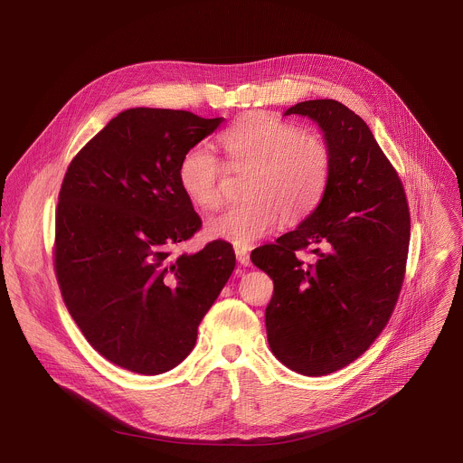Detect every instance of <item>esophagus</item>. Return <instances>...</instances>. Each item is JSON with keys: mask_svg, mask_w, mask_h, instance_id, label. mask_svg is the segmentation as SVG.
<instances>
[{"mask_svg": "<svg viewBox=\"0 0 463 463\" xmlns=\"http://www.w3.org/2000/svg\"><path fill=\"white\" fill-rule=\"evenodd\" d=\"M234 252H236V258H238V261L241 263V266H249V263H250V256H249L247 249H243V247H236V249H234Z\"/></svg>", "mask_w": 463, "mask_h": 463, "instance_id": "obj_1", "label": "esophagus"}]
</instances>
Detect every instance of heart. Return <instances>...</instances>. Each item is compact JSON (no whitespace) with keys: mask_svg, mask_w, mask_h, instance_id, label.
I'll list each match as a JSON object with an SVG mask.
<instances>
[{"mask_svg":"<svg viewBox=\"0 0 463 463\" xmlns=\"http://www.w3.org/2000/svg\"><path fill=\"white\" fill-rule=\"evenodd\" d=\"M231 170H249L243 183L247 200L229 205L207 220V234L236 247H249L273 232L280 218L298 222L322 202L332 175L327 143L273 115L240 118L220 136ZM223 163L207 146L186 150L177 179L188 200L213 209L222 202Z\"/></svg>","mask_w":463,"mask_h":463,"instance_id":"obj_1","label":"heart"}]
</instances>
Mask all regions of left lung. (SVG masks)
<instances>
[{"instance_id": "1", "label": "left lung", "mask_w": 463, "mask_h": 463, "mask_svg": "<svg viewBox=\"0 0 463 463\" xmlns=\"http://www.w3.org/2000/svg\"><path fill=\"white\" fill-rule=\"evenodd\" d=\"M291 113L324 131L332 175L318 207L250 260L275 284L266 309L271 352L318 377L361 357L390 320L405 280L411 213L398 172L359 115L332 99L298 102ZM302 250L314 254L309 262Z\"/></svg>"}]
</instances>
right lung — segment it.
<instances>
[{"mask_svg": "<svg viewBox=\"0 0 463 463\" xmlns=\"http://www.w3.org/2000/svg\"><path fill=\"white\" fill-rule=\"evenodd\" d=\"M223 120L126 109L63 175L52 250L60 293L88 343L124 370L175 368L234 271L232 245L223 240L174 256V245L202 229L181 190L179 161Z\"/></svg>", "mask_w": 463, "mask_h": 463, "instance_id": "obj_1", "label": "right lung"}]
</instances>
